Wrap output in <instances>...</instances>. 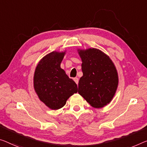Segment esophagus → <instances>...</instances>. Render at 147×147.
Wrapping results in <instances>:
<instances>
[{
  "label": "esophagus",
  "instance_id": "34e87169",
  "mask_svg": "<svg viewBox=\"0 0 147 147\" xmlns=\"http://www.w3.org/2000/svg\"><path fill=\"white\" fill-rule=\"evenodd\" d=\"M74 81H75V82L77 83V84H78V83H79V79H78V78H74Z\"/></svg>",
  "mask_w": 147,
  "mask_h": 147
}]
</instances>
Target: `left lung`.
<instances>
[{
    "label": "left lung",
    "mask_w": 147,
    "mask_h": 147,
    "mask_svg": "<svg viewBox=\"0 0 147 147\" xmlns=\"http://www.w3.org/2000/svg\"><path fill=\"white\" fill-rule=\"evenodd\" d=\"M83 76L78 92L91 107L100 108L110 102L118 85V76L109 56L97 49H79Z\"/></svg>",
    "instance_id": "8db88e82"
}]
</instances>
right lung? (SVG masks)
<instances>
[{"label": "right lung", "mask_w": 147, "mask_h": 147, "mask_svg": "<svg viewBox=\"0 0 147 147\" xmlns=\"http://www.w3.org/2000/svg\"><path fill=\"white\" fill-rule=\"evenodd\" d=\"M65 52L53 51L44 56L36 67L33 77L36 93L52 110L62 108L69 96L78 92V85L60 67Z\"/></svg>", "instance_id": "1"}]
</instances>
